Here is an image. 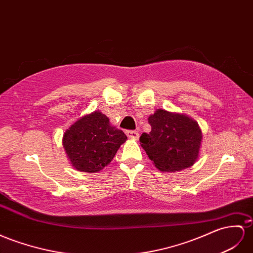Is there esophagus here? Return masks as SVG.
Returning a JSON list of instances; mask_svg holds the SVG:
<instances>
[{"label": "esophagus", "mask_w": 253, "mask_h": 253, "mask_svg": "<svg viewBox=\"0 0 253 253\" xmlns=\"http://www.w3.org/2000/svg\"><path fill=\"white\" fill-rule=\"evenodd\" d=\"M126 135L129 139H132V140H138L139 139V132L135 131V130H127Z\"/></svg>", "instance_id": "1"}]
</instances>
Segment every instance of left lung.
Returning <instances> with one entry per match:
<instances>
[{
	"mask_svg": "<svg viewBox=\"0 0 253 253\" xmlns=\"http://www.w3.org/2000/svg\"><path fill=\"white\" fill-rule=\"evenodd\" d=\"M150 133L143 132L140 143L155 167L161 172L190 168L199 158L202 130L188 115L157 109L148 116Z\"/></svg>",
	"mask_w": 253,
	"mask_h": 253,
	"instance_id": "obj_1",
	"label": "left lung"
}]
</instances>
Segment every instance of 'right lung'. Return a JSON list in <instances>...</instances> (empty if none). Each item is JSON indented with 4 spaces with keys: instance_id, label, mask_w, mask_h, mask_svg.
<instances>
[{
    "instance_id": "1",
    "label": "right lung",
    "mask_w": 253,
    "mask_h": 253,
    "mask_svg": "<svg viewBox=\"0 0 253 253\" xmlns=\"http://www.w3.org/2000/svg\"><path fill=\"white\" fill-rule=\"evenodd\" d=\"M126 140V134L110 124L108 116L94 111L66 129L63 146L77 171L96 173L111 163Z\"/></svg>"
}]
</instances>
